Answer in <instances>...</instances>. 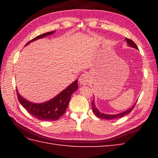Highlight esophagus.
I'll return each instance as SVG.
<instances>
[{
    "label": "esophagus",
    "instance_id": "34e87169",
    "mask_svg": "<svg viewBox=\"0 0 158 158\" xmlns=\"http://www.w3.org/2000/svg\"><path fill=\"white\" fill-rule=\"evenodd\" d=\"M90 82V77L88 73H83L80 76L79 79V83L81 85H85L89 84Z\"/></svg>",
    "mask_w": 158,
    "mask_h": 158
}]
</instances>
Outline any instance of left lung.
<instances>
[{
  "instance_id": "1",
  "label": "left lung",
  "mask_w": 158,
  "mask_h": 158,
  "mask_svg": "<svg viewBox=\"0 0 158 158\" xmlns=\"http://www.w3.org/2000/svg\"><path fill=\"white\" fill-rule=\"evenodd\" d=\"M125 40H126V41L127 43V45H128L129 47H131V48H135L136 49H138V47L136 46V45L135 44V42L132 41V40H130V39H127V38H126ZM136 102L134 104L132 107H130V109L125 110V111H123L122 113H117V114H113V115H110V114H105V113H103L102 112L99 111V110L97 109V107L95 105L94 99L93 100V101L92 102V106L93 112L94 113L95 115L97 117H98V118L102 119H114L119 118V117H122L124 115L129 114L131 112V110H132L134 107H135V106L136 105Z\"/></svg>"
}]
</instances>
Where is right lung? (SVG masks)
Instances as JSON below:
<instances>
[{"label":"right lung","mask_w":158,"mask_h":158,"mask_svg":"<svg viewBox=\"0 0 158 158\" xmlns=\"http://www.w3.org/2000/svg\"><path fill=\"white\" fill-rule=\"evenodd\" d=\"M55 32V31H53L45 32L44 34L36 36L35 38L26 43L25 46L29 45L32 42H34L36 40L51 35ZM77 89H78V84H77V79H76L54 98L42 103H35L29 101L19 94L18 89L16 90L20 104L30 114L40 120L55 121L60 118L61 116L64 114L72 94Z\"/></svg>","instance_id":"1"}]
</instances>
